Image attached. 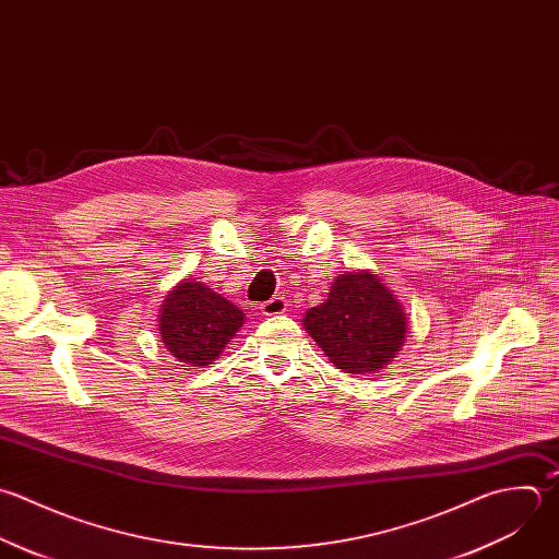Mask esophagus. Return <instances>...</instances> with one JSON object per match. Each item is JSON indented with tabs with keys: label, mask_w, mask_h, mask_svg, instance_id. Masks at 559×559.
I'll list each match as a JSON object with an SVG mask.
<instances>
[{
	"label": "esophagus",
	"mask_w": 559,
	"mask_h": 559,
	"mask_svg": "<svg viewBox=\"0 0 559 559\" xmlns=\"http://www.w3.org/2000/svg\"><path fill=\"white\" fill-rule=\"evenodd\" d=\"M285 309H287V300L283 296H274L261 305L263 316H278V313H285Z\"/></svg>",
	"instance_id": "esophagus-1"
}]
</instances>
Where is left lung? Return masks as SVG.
I'll list each match as a JSON object with an SVG mask.
<instances>
[{
	"label": "left lung",
	"mask_w": 559,
	"mask_h": 559,
	"mask_svg": "<svg viewBox=\"0 0 559 559\" xmlns=\"http://www.w3.org/2000/svg\"><path fill=\"white\" fill-rule=\"evenodd\" d=\"M305 331L335 368L348 374L379 372L401 350L407 316L377 274H340L329 298L305 313Z\"/></svg>",
	"instance_id": "obj_1"
}]
</instances>
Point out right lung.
I'll return each instance as SVG.
<instances>
[{"instance_id":"add662e5","label":"right lung","mask_w":559,"mask_h":559,"mask_svg":"<svg viewBox=\"0 0 559 559\" xmlns=\"http://www.w3.org/2000/svg\"><path fill=\"white\" fill-rule=\"evenodd\" d=\"M241 324L243 311L237 305L189 278L167 294L158 316L165 348L187 366H209Z\"/></svg>"}]
</instances>
